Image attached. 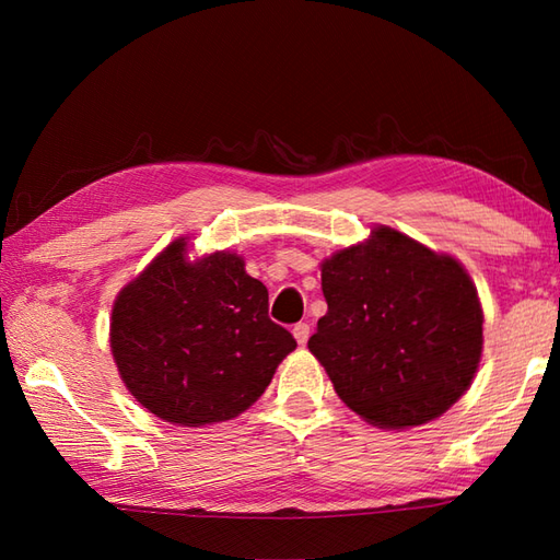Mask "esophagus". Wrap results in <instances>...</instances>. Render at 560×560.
<instances>
[{"mask_svg":"<svg viewBox=\"0 0 560 560\" xmlns=\"http://www.w3.org/2000/svg\"><path fill=\"white\" fill-rule=\"evenodd\" d=\"M293 337H295V341H299V343H305L307 337H311V325H307V323L293 325Z\"/></svg>","mask_w":560,"mask_h":560,"instance_id":"34e87169","label":"esophagus"}]
</instances>
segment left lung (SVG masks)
<instances>
[{
  "label": "left lung",
  "instance_id": "obj_1",
  "mask_svg": "<svg viewBox=\"0 0 560 560\" xmlns=\"http://www.w3.org/2000/svg\"><path fill=\"white\" fill-rule=\"evenodd\" d=\"M327 315L307 349L337 395L377 428L438 419L469 389L483 311L467 269L389 225L323 261Z\"/></svg>",
  "mask_w": 560,
  "mask_h": 560
}]
</instances>
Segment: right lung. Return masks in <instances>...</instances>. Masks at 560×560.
I'll use <instances>...</instances> for the list:
<instances>
[{"mask_svg":"<svg viewBox=\"0 0 560 560\" xmlns=\"http://www.w3.org/2000/svg\"><path fill=\"white\" fill-rule=\"evenodd\" d=\"M110 349L141 407L177 425L231 421L295 349L269 319V293L235 253L187 257L177 237L117 293Z\"/></svg>","mask_w":560,"mask_h":560,"instance_id":"1","label":"right lung"}]
</instances>
